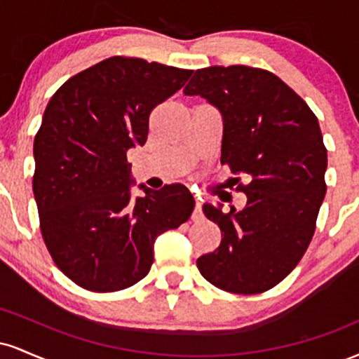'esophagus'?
I'll return each instance as SVG.
<instances>
[{"instance_id": "esophagus-1", "label": "esophagus", "mask_w": 359, "mask_h": 359, "mask_svg": "<svg viewBox=\"0 0 359 359\" xmlns=\"http://www.w3.org/2000/svg\"><path fill=\"white\" fill-rule=\"evenodd\" d=\"M192 219H194V221L203 219V209H201V203H199V201H196V208H194Z\"/></svg>"}]
</instances>
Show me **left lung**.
Segmentation results:
<instances>
[{"instance_id":"left-lung-1","label":"left lung","mask_w":359,"mask_h":359,"mask_svg":"<svg viewBox=\"0 0 359 359\" xmlns=\"http://www.w3.org/2000/svg\"><path fill=\"white\" fill-rule=\"evenodd\" d=\"M184 94L221 111V163L248 180L236 187L248 197L243 211L204 204L222 240L197 269L221 290L262 294L297 266L314 236L327 189L319 121L280 77L248 65L197 69Z\"/></svg>"}]
</instances>
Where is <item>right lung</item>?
Returning a JSON list of instances; mask_svg holds the SVG:
<instances>
[{"mask_svg":"<svg viewBox=\"0 0 359 359\" xmlns=\"http://www.w3.org/2000/svg\"><path fill=\"white\" fill-rule=\"evenodd\" d=\"M192 76L138 57H109L57 89L34 142V194L40 229L59 270L90 292L140 282L154 243L191 217L194 197L180 184L142 185L131 199L126 151L143 147L155 106Z\"/></svg>","mask_w":359,"mask_h":359,"instance_id":"1","label":"right lung"}]
</instances>
